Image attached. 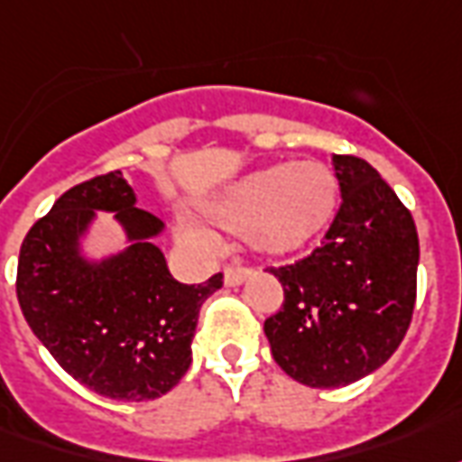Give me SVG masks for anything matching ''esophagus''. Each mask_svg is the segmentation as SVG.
<instances>
[{"mask_svg": "<svg viewBox=\"0 0 462 462\" xmlns=\"http://www.w3.org/2000/svg\"><path fill=\"white\" fill-rule=\"evenodd\" d=\"M251 275H254L251 268H226V271H224V282H226L228 288H236V285H241V282L248 281Z\"/></svg>", "mask_w": 462, "mask_h": 462, "instance_id": "1", "label": "esophagus"}]
</instances>
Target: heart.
Segmentation results:
<instances>
[{
	"instance_id": "heart-1",
	"label": "heart",
	"mask_w": 462,
	"mask_h": 462,
	"mask_svg": "<svg viewBox=\"0 0 462 462\" xmlns=\"http://www.w3.org/2000/svg\"><path fill=\"white\" fill-rule=\"evenodd\" d=\"M339 184L319 162H281L231 184L207 217L231 234L248 236L258 254L282 258L318 238L337 211ZM207 244L208 236L189 231Z\"/></svg>"
}]
</instances>
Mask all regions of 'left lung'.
I'll return each mask as SVG.
<instances>
[{"label":"left lung","mask_w":462,"mask_h":462,"mask_svg":"<svg viewBox=\"0 0 462 462\" xmlns=\"http://www.w3.org/2000/svg\"><path fill=\"white\" fill-rule=\"evenodd\" d=\"M342 204L308 258L271 268L282 308L265 319L273 359L295 382L337 389L399 349L416 305L419 234L372 164L332 154Z\"/></svg>","instance_id":"8db88e82"}]
</instances>
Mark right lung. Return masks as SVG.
Returning a JSON list of instances; mask_svg holds the SVG:
<instances>
[{"label":"right lung","mask_w":462,"mask_h":462,"mask_svg":"<svg viewBox=\"0 0 462 462\" xmlns=\"http://www.w3.org/2000/svg\"><path fill=\"white\" fill-rule=\"evenodd\" d=\"M123 171L76 184L23 238L16 298L32 332L66 372L116 402H150L177 386L191 365L199 310L224 285L171 278L154 236L164 224L134 207ZM96 210H113L125 252L103 262L79 255Z\"/></svg>","instance_id":"right-lung-1"}]
</instances>
